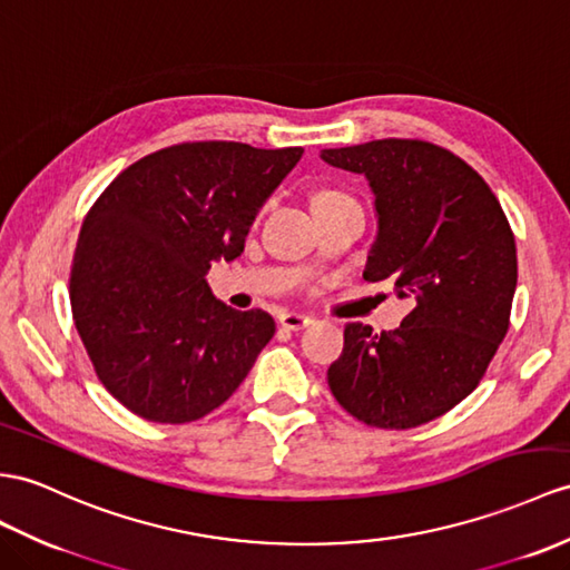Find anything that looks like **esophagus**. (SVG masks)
Wrapping results in <instances>:
<instances>
[{
    "instance_id": "1",
    "label": "esophagus",
    "mask_w": 570,
    "mask_h": 570,
    "mask_svg": "<svg viewBox=\"0 0 570 570\" xmlns=\"http://www.w3.org/2000/svg\"><path fill=\"white\" fill-rule=\"evenodd\" d=\"M277 322H281V326L287 328V331H302V328H307L312 324V316H307V314H281Z\"/></svg>"
}]
</instances>
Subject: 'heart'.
Masks as SVG:
<instances>
[{"label": "heart", "instance_id": "heart-1", "mask_svg": "<svg viewBox=\"0 0 570 570\" xmlns=\"http://www.w3.org/2000/svg\"><path fill=\"white\" fill-rule=\"evenodd\" d=\"M343 193H338V190H322V193H316L314 196V200H322V198H341Z\"/></svg>", "mask_w": 570, "mask_h": 570}]
</instances>
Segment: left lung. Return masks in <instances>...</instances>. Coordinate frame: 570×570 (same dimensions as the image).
Segmentation results:
<instances>
[{"instance_id": "1", "label": "left lung", "mask_w": 570, "mask_h": 570, "mask_svg": "<svg viewBox=\"0 0 570 570\" xmlns=\"http://www.w3.org/2000/svg\"><path fill=\"white\" fill-rule=\"evenodd\" d=\"M322 159L363 174L374 196L365 281H390L396 297L413 299L394 331L345 324L331 394L367 425H423L476 390L505 338L515 237L493 190L448 149L390 137L322 149Z\"/></svg>"}]
</instances>
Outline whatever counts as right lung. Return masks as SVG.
I'll use <instances>...</instances> for the list:
<instances>
[{"instance_id": "1", "label": "right lung", "mask_w": 570, "mask_h": 570, "mask_svg": "<svg viewBox=\"0 0 570 570\" xmlns=\"http://www.w3.org/2000/svg\"><path fill=\"white\" fill-rule=\"evenodd\" d=\"M302 147L184 142L114 178L81 225L69 299L106 390L151 423H190L237 392L273 338L263 309L222 304L205 275L242 256Z\"/></svg>"}]
</instances>
